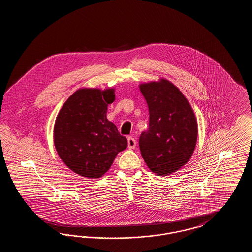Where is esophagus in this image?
Returning <instances> with one entry per match:
<instances>
[{
    "label": "esophagus",
    "instance_id": "esophagus-1",
    "mask_svg": "<svg viewBox=\"0 0 252 252\" xmlns=\"http://www.w3.org/2000/svg\"><path fill=\"white\" fill-rule=\"evenodd\" d=\"M136 140L132 137H128L127 138V146L129 149H134L136 147Z\"/></svg>",
    "mask_w": 252,
    "mask_h": 252
}]
</instances>
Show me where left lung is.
I'll use <instances>...</instances> for the list:
<instances>
[{"label": "left lung", "instance_id": "1", "mask_svg": "<svg viewBox=\"0 0 252 252\" xmlns=\"http://www.w3.org/2000/svg\"><path fill=\"white\" fill-rule=\"evenodd\" d=\"M149 110V127L139 139L141 154L158 176L177 172L191 158L197 123L184 94L167 79L140 85Z\"/></svg>", "mask_w": 252, "mask_h": 252}]
</instances>
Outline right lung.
Here are the masks:
<instances>
[{
  "instance_id": "obj_1",
  "label": "right lung",
  "mask_w": 252,
  "mask_h": 252,
  "mask_svg": "<svg viewBox=\"0 0 252 252\" xmlns=\"http://www.w3.org/2000/svg\"><path fill=\"white\" fill-rule=\"evenodd\" d=\"M115 90L84 88L70 96L54 126V143L61 160L75 174L98 179L127 146L116 126L107 119Z\"/></svg>"
}]
</instances>
